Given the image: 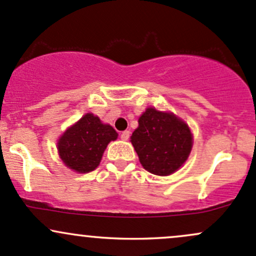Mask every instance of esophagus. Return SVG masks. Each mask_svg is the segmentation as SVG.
<instances>
[{"label":"esophagus","mask_w":256,"mask_h":256,"mask_svg":"<svg viewBox=\"0 0 256 256\" xmlns=\"http://www.w3.org/2000/svg\"><path fill=\"white\" fill-rule=\"evenodd\" d=\"M128 137H130V131H122V134H120V138L122 140V141H128Z\"/></svg>","instance_id":"1"}]
</instances>
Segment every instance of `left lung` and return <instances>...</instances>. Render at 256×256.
<instances>
[{
    "label": "left lung",
    "mask_w": 256,
    "mask_h": 256,
    "mask_svg": "<svg viewBox=\"0 0 256 256\" xmlns=\"http://www.w3.org/2000/svg\"><path fill=\"white\" fill-rule=\"evenodd\" d=\"M131 143L146 170L166 176L187 160L192 150V134L186 124L174 114L148 108L138 119Z\"/></svg>",
    "instance_id": "obj_1"
}]
</instances>
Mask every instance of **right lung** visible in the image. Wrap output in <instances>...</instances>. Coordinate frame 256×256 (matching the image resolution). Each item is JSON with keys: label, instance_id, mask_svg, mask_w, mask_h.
<instances>
[{"label": "right lung", "instance_id": "add662e5", "mask_svg": "<svg viewBox=\"0 0 256 256\" xmlns=\"http://www.w3.org/2000/svg\"><path fill=\"white\" fill-rule=\"evenodd\" d=\"M116 137V131L110 125L102 124L97 116L88 113L60 137L58 152L70 169L90 172L98 166L108 143Z\"/></svg>", "mask_w": 256, "mask_h": 256}]
</instances>
